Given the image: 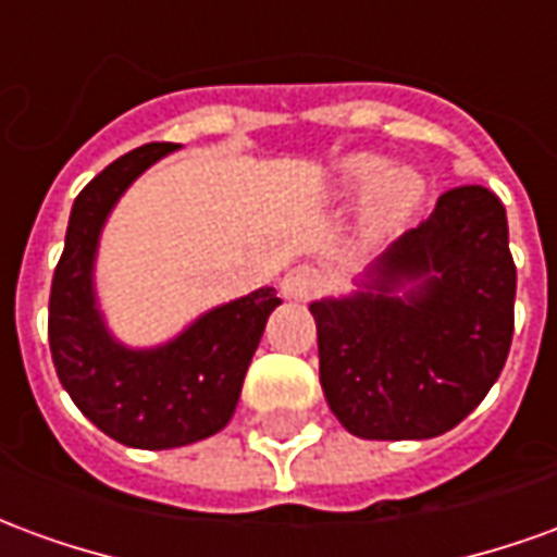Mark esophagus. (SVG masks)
Listing matches in <instances>:
<instances>
[{
	"instance_id": "34e87169",
	"label": "esophagus",
	"mask_w": 557,
	"mask_h": 557,
	"mask_svg": "<svg viewBox=\"0 0 557 557\" xmlns=\"http://www.w3.org/2000/svg\"><path fill=\"white\" fill-rule=\"evenodd\" d=\"M322 286V271L313 265H295L283 277L280 283V292L286 295V298H295V301H307V298H313L315 292Z\"/></svg>"
}]
</instances>
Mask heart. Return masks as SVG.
I'll use <instances>...</instances> for the list:
<instances>
[{"instance_id": "b5f03b06", "label": "heart", "mask_w": 557, "mask_h": 557, "mask_svg": "<svg viewBox=\"0 0 557 557\" xmlns=\"http://www.w3.org/2000/svg\"><path fill=\"white\" fill-rule=\"evenodd\" d=\"M339 194L373 190L367 202V220L373 230H391L406 220L423 196V182L409 170L385 172V160L373 154H355L339 163Z\"/></svg>"}]
</instances>
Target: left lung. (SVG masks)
Instances as JSON below:
<instances>
[{"label": "left lung", "instance_id": "8db88e82", "mask_svg": "<svg viewBox=\"0 0 557 557\" xmlns=\"http://www.w3.org/2000/svg\"><path fill=\"white\" fill-rule=\"evenodd\" d=\"M414 276L428 280L406 299L386 292ZM375 277L379 292L310 304L327 406L361 438H435L483 403L513 343L502 199L480 184L442 194L430 218L387 247Z\"/></svg>", "mask_w": 557, "mask_h": 557}]
</instances>
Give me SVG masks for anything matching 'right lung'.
I'll use <instances>...</instances> for the list:
<instances>
[{
  "label": "right lung",
  "mask_w": 557,
  "mask_h": 557,
  "mask_svg": "<svg viewBox=\"0 0 557 557\" xmlns=\"http://www.w3.org/2000/svg\"><path fill=\"white\" fill-rule=\"evenodd\" d=\"M172 148H134L79 190L47 319L55 373L77 409L119 444L146 450L194 444L230 423L268 315L280 304L277 292L259 289L211 310L170 346L151 351L122 349L103 331L91 295L98 232L127 184Z\"/></svg>",
  "instance_id": "add662e5"
}]
</instances>
